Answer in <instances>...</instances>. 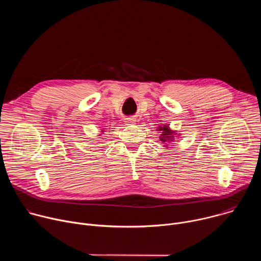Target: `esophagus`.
Segmentation results:
<instances>
[{
  "label": "esophagus",
  "mask_w": 261,
  "mask_h": 261,
  "mask_svg": "<svg viewBox=\"0 0 261 261\" xmlns=\"http://www.w3.org/2000/svg\"><path fill=\"white\" fill-rule=\"evenodd\" d=\"M135 119H133V118H128V119H126L125 120V124L126 125H133V124H135Z\"/></svg>",
  "instance_id": "34e87169"
}]
</instances>
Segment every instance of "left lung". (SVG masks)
Segmentation results:
<instances>
[{
    "label": "left lung",
    "mask_w": 261,
    "mask_h": 261,
    "mask_svg": "<svg viewBox=\"0 0 261 261\" xmlns=\"http://www.w3.org/2000/svg\"><path fill=\"white\" fill-rule=\"evenodd\" d=\"M157 131H161V136L159 138L163 142H171V141H173V138H174L173 135L176 134L174 131H171L170 128L168 126H166V125H164L163 127L159 126Z\"/></svg>",
    "instance_id": "8db88e82"
}]
</instances>
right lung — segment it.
I'll list each match as a JSON object with an SVG mask.
<instances>
[{
  "instance_id": "right-lung-1",
  "label": "right lung",
  "mask_w": 261,
  "mask_h": 261,
  "mask_svg": "<svg viewBox=\"0 0 261 261\" xmlns=\"http://www.w3.org/2000/svg\"><path fill=\"white\" fill-rule=\"evenodd\" d=\"M103 132H104V130H102V133H103Z\"/></svg>"
}]
</instances>
